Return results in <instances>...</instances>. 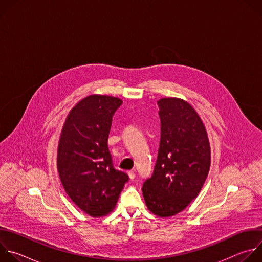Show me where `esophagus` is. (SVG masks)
<instances>
[{"label": "esophagus", "instance_id": "esophagus-1", "mask_svg": "<svg viewBox=\"0 0 262 262\" xmlns=\"http://www.w3.org/2000/svg\"><path fill=\"white\" fill-rule=\"evenodd\" d=\"M127 174H128L129 179H132V180H134V179H135V177H136V173H135V171H129Z\"/></svg>", "mask_w": 262, "mask_h": 262}]
</instances>
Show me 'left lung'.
I'll return each instance as SVG.
<instances>
[{
	"label": "left lung",
	"mask_w": 262,
	"mask_h": 262,
	"mask_svg": "<svg viewBox=\"0 0 262 262\" xmlns=\"http://www.w3.org/2000/svg\"><path fill=\"white\" fill-rule=\"evenodd\" d=\"M161 141L154 174L143 186L147 208L161 217L182 211L200 193L210 168V145L196 110L177 97L159 101Z\"/></svg>",
	"instance_id": "1"
}]
</instances>
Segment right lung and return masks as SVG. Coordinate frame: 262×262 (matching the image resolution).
<instances>
[{
  "mask_svg": "<svg viewBox=\"0 0 262 262\" xmlns=\"http://www.w3.org/2000/svg\"><path fill=\"white\" fill-rule=\"evenodd\" d=\"M118 97L92 94L74 105L63 124L57 168L63 188L80 209L101 217L116 206L128 176L115 170L107 148Z\"/></svg>",
  "mask_w": 262,
  "mask_h": 262,
  "instance_id": "add662e5",
  "label": "right lung"
}]
</instances>
